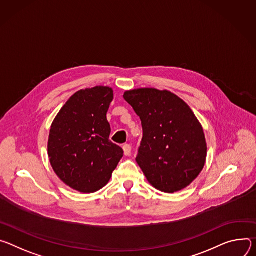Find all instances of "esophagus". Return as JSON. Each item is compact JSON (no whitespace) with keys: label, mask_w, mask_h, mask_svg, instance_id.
Masks as SVG:
<instances>
[{"label":"esophagus","mask_w":256,"mask_h":256,"mask_svg":"<svg viewBox=\"0 0 256 256\" xmlns=\"http://www.w3.org/2000/svg\"><path fill=\"white\" fill-rule=\"evenodd\" d=\"M123 150H124V154H125V156H130V154H131L132 148H131L130 144H124V146H123Z\"/></svg>","instance_id":"obj_1"}]
</instances>
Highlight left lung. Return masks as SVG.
<instances>
[{"mask_svg": "<svg viewBox=\"0 0 256 256\" xmlns=\"http://www.w3.org/2000/svg\"><path fill=\"white\" fill-rule=\"evenodd\" d=\"M142 124L136 162L158 190L174 193L189 186L202 171L208 146L202 124L176 94L156 88L125 92Z\"/></svg>", "mask_w": 256, "mask_h": 256, "instance_id": "left-lung-1", "label": "left lung"}]
</instances>
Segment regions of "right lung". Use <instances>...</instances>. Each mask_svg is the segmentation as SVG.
<instances>
[{
    "label": "right lung",
    "instance_id": "right-lung-1",
    "mask_svg": "<svg viewBox=\"0 0 256 256\" xmlns=\"http://www.w3.org/2000/svg\"><path fill=\"white\" fill-rule=\"evenodd\" d=\"M112 90L96 86L75 92L56 116L50 130L48 154L54 172L81 193L104 187L123 156L108 139L106 112Z\"/></svg>",
    "mask_w": 256,
    "mask_h": 256
}]
</instances>
